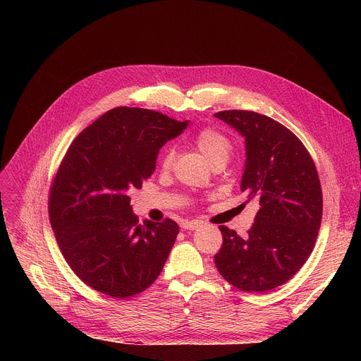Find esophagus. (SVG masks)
Returning <instances> with one entry per match:
<instances>
[{
	"instance_id": "1",
	"label": "esophagus",
	"mask_w": 361,
	"mask_h": 361,
	"mask_svg": "<svg viewBox=\"0 0 361 361\" xmlns=\"http://www.w3.org/2000/svg\"><path fill=\"white\" fill-rule=\"evenodd\" d=\"M200 221H183L181 222V228L183 230H196L197 226H200Z\"/></svg>"
}]
</instances>
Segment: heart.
Masks as SVG:
<instances>
[{
  "label": "heart",
  "mask_w": 361,
  "mask_h": 361,
  "mask_svg": "<svg viewBox=\"0 0 361 361\" xmlns=\"http://www.w3.org/2000/svg\"><path fill=\"white\" fill-rule=\"evenodd\" d=\"M195 146L200 150V154L207 159L211 165L216 162H224L230 159L233 154V143L224 133L215 128H203L193 137ZM174 162V150L168 147L161 155V166L169 169Z\"/></svg>",
  "instance_id": "heart-1"
}]
</instances>
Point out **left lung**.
<instances>
[{
    "label": "left lung",
    "mask_w": 361,
    "mask_h": 361,
    "mask_svg": "<svg viewBox=\"0 0 361 361\" xmlns=\"http://www.w3.org/2000/svg\"><path fill=\"white\" fill-rule=\"evenodd\" d=\"M215 117L245 139L240 190L259 202L244 237L219 226L216 269L235 288L269 291L290 281L313 252L324 204L317 169L294 133L268 116L230 109Z\"/></svg>",
    "instance_id": "obj_1"
}]
</instances>
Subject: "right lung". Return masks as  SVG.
<instances>
[{"label":"right lung","instance_id":"1","mask_svg":"<svg viewBox=\"0 0 361 361\" xmlns=\"http://www.w3.org/2000/svg\"><path fill=\"white\" fill-rule=\"evenodd\" d=\"M188 121L118 106L73 140L54 177L48 212L59 247L86 286L114 298L145 291L159 276L178 225H140L128 193L154 174L159 149Z\"/></svg>","mask_w":361,"mask_h":361}]
</instances>
